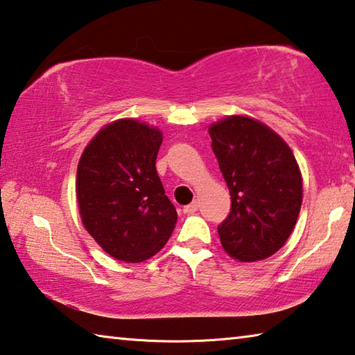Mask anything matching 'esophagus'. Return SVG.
<instances>
[{"label": "esophagus", "mask_w": 355, "mask_h": 355, "mask_svg": "<svg viewBox=\"0 0 355 355\" xmlns=\"http://www.w3.org/2000/svg\"><path fill=\"white\" fill-rule=\"evenodd\" d=\"M183 211L184 213H194V211H198V202H191L189 205H187L183 208Z\"/></svg>", "instance_id": "1"}]
</instances>
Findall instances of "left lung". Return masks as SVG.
Segmentation results:
<instances>
[{
    "label": "left lung",
    "instance_id": "obj_1",
    "mask_svg": "<svg viewBox=\"0 0 355 355\" xmlns=\"http://www.w3.org/2000/svg\"><path fill=\"white\" fill-rule=\"evenodd\" d=\"M230 193V213L218 226L224 251L240 262L275 254L302 207V173L288 144L263 123L227 116L208 129Z\"/></svg>",
    "mask_w": 355,
    "mask_h": 355
}]
</instances>
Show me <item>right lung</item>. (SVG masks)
<instances>
[{"label":"right lung","instance_id":"right-lung-1","mask_svg":"<svg viewBox=\"0 0 355 355\" xmlns=\"http://www.w3.org/2000/svg\"><path fill=\"white\" fill-rule=\"evenodd\" d=\"M161 142L159 129L125 118L101 129L78 161L82 223L118 261H147L175 229L177 210L155 166Z\"/></svg>","mask_w":355,"mask_h":355}]
</instances>
